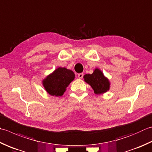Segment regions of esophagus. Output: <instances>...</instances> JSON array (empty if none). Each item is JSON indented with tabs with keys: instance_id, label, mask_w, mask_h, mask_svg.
<instances>
[{
	"instance_id": "esophagus-1",
	"label": "esophagus",
	"mask_w": 152,
	"mask_h": 152,
	"mask_svg": "<svg viewBox=\"0 0 152 152\" xmlns=\"http://www.w3.org/2000/svg\"><path fill=\"white\" fill-rule=\"evenodd\" d=\"M83 76H84V74L83 73H80L78 74V78L80 79H82L83 78Z\"/></svg>"
}]
</instances>
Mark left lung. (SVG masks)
Segmentation results:
<instances>
[{"instance_id":"obj_1","label":"left lung","mask_w":152,"mask_h":152,"mask_svg":"<svg viewBox=\"0 0 152 152\" xmlns=\"http://www.w3.org/2000/svg\"><path fill=\"white\" fill-rule=\"evenodd\" d=\"M84 81L90 85L97 95L103 94L110 89L109 80L104 75L103 72L98 68L94 70L92 74H87L84 76Z\"/></svg>"}]
</instances>
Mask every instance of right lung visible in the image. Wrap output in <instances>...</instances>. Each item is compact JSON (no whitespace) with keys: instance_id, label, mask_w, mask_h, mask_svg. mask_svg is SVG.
<instances>
[{"instance_id":"1","label":"right lung","mask_w":152,"mask_h":152,"mask_svg":"<svg viewBox=\"0 0 152 152\" xmlns=\"http://www.w3.org/2000/svg\"><path fill=\"white\" fill-rule=\"evenodd\" d=\"M74 78L75 74L73 71L65 67H58L42 80V85L47 94L59 97L63 96Z\"/></svg>"}]
</instances>
